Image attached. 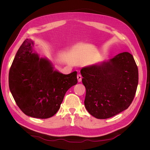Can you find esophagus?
Wrapping results in <instances>:
<instances>
[{"label": "esophagus", "mask_w": 150, "mask_h": 150, "mask_svg": "<svg viewBox=\"0 0 150 150\" xmlns=\"http://www.w3.org/2000/svg\"><path fill=\"white\" fill-rule=\"evenodd\" d=\"M77 78H78V82H81V81H82V76H81V74H78V76H77Z\"/></svg>", "instance_id": "34e87169"}]
</instances>
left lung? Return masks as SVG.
<instances>
[{
    "mask_svg": "<svg viewBox=\"0 0 150 150\" xmlns=\"http://www.w3.org/2000/svg\"><path fill=\"white\" fill-rule=\"evenodd\" d=\"M86 88L84 105L90 115L107 119L126 110L134 98L138 84V69L128 52L108 61L82 68Z\"/></svg>",
    "mask_w": 150,
    "mask_h": 150,
    "instance_id": "left-lung-1",
    "label": "left lung"
}]
</instances>
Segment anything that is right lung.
I'll list each match as a JSON object with an SVG mask.
<instances>
[{"instance_id":"obj_1","label":"right lung","mask_w":150,"mask_h":150,"mask_svg":"<svg viewBox=\"0 0 150 150\" xmlns=\"http://www.w3.org/2000/svg\"><path fill=\"white\" fill-rule=\"evenodd\" d=\"M26 39L18 50L8 74L12 96L25 115L46 119L59 110L67 91L78 83L77 72L63 74L46 59L33 52Z\"/></svg>"}]
</instances>
